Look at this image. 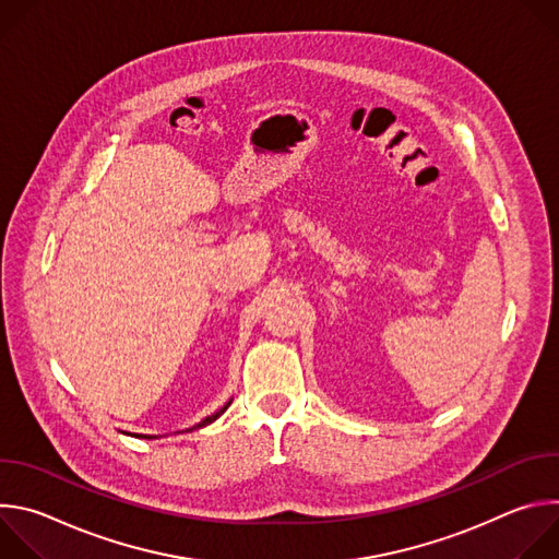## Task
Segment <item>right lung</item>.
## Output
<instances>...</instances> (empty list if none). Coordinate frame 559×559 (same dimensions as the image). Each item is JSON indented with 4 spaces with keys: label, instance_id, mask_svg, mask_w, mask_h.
Listing matches in <instances>:
<instances>
[{
    "label": "right lung",
    "instance_id": "obj_1",
    "mask_svg": "<svg viewBox=\"0 0 559 559\" xmlns=\"http://www.w3.org/2000/svg\"><path fill=\"white\" fill-rule=\"evenodd\" d=\"M229 405H231V397H229V401H227V403H225V405H223V407H221V409H218V412H216V414H212V416H207V418H203V420H201V423H197V425H194V427H192V429H201V427H205V425H212V423H214V420H216V418H221V416H223V414H225V409H227V407H229ZM192 429H188V431H192ZM136 438H145V440H152V438H158V436H141V433H139V436H136Z\"/></svg>",
    "mask_w": 559,
    "mask_h": 559
}]
</instances>
